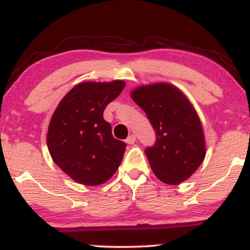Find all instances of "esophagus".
<instances>
[{
    "label": "esophagus",
    "instance_id": "34e87169",
    "mask_svg": "<svg viewBox=\"0 0 250 250\" xmlns=\"http://www.w3.org/2000/svg\"><path fill=\"white\" fill-rule=\"evenodd\" d=\"M135 141H136V135H134V134L129 135V136H128V139L125 140V142H127L128 145H134Z\"/></svg>",
    "mask_w": 250,
    "mask_h": 250
}]
</instances>
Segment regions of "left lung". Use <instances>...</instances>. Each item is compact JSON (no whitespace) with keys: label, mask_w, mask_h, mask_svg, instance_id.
Returning a JSON list of instances; mask_svg holds the SVG:
<instances>
[{"label":"left lung","mask_w":250,"mask_h":250,"mask_svg":"<svg viewBox=\"0 0 250 250\" xmlns=\"http://www.w3.org/2000/svg\"><path fill=\"white\" fill-rule=\"evenodd\" d=\"M131 99L145 110L156 142L145 150L155 176L177 186L195 173L206 157L203 127L188 97L170 83L140 85Z\"/></svg>","instance_id":"8db88e82"}]
</instances>
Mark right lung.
<instances>
[{
  "instance_id": "obj_1",
  "label": "right lung",
  "mask_w": 250,
  "mask_h": 250,
  "mask_svg": "<svg viewBox=\"0 0 250 250\" xmlns=\"http://www.w3.org/2000/svg\"><path fill=\"white\" fill-rule=\"evenodd\" d=\"M125 85L121 80L79 83L51 116L48 150L54 162L77 183L102 185L121 165L127 145L113 136L103 110Z\"/></svg>"
}]
</instances>
